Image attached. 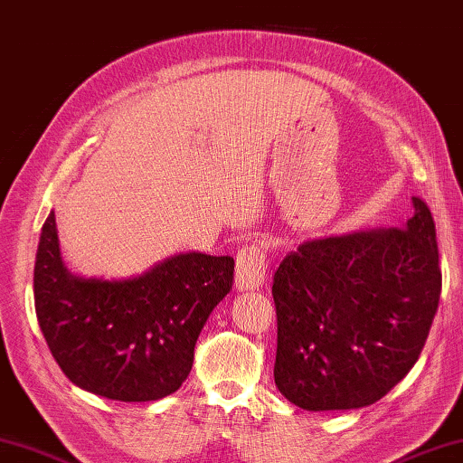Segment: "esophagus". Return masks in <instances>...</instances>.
<instances>
[{"label": "esophagus", "instance_id": "1", "mask_svg": "<svg viewBox=\"0 0 463 463\" xmlns=\"http://www.w3.org/2000/svg\"><path fill=\"white\" fill-rule=\"evenodd\" d=\"M268 278V253L261 245L248 243L238 251V260H235V288L245 289H258L263 286Z\"/></svg>", "mask_w": 463, "mask_h": 463}]
</instances>
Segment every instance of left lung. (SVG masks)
<instances>
[{
	"mask_svg": "<svg viewBox=\"0 0 463 463\" xmlns=\"http://www.w3.org/2000/svg\"><path fill=\"white\" fill-rule=\"evenodd\" d=\"M403 228L307 240L273 276V380L301 410H357L382 400L418 362L441 294L428 203Z\"/></svg>",
	"mask_w": 463,
	"mask_h": 463,
	"instance_id": "1",
	"label": "left lung"
}]
</instances>
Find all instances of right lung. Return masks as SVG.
<instances>
[{
  "mask_svg": "<svg viewBox=\"0 0 463 463\" xmlns=\"http://www.w3.org/2000/svg\"><path fill=\"white\" fill-rule=\"evenodd\" d=\"M232 281L233 258L200 251L121 279L78 276L61 258L52 212L35 253V314L55 362L78 388L156 402L190 375L197 337Z\"/></svg>",
  "mask_w": 463,
  "mask_h": 463,
  "instance_id": "1",
  "label": "right lung"
}]
</instances>
